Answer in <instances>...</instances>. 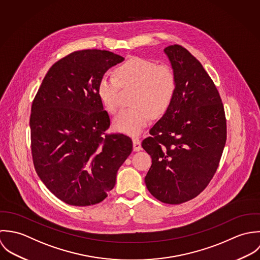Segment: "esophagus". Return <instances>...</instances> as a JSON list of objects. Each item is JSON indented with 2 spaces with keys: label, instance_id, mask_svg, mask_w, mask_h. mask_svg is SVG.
I'll list each match as a JSON object with an SVG mask.
<instances>
[{
  "label": "esophagus",
  "instance_id": "1",
  "mask_svg": "<svg viewBox=\"0 0 260 260\" xmlns=\"http://www.w3.org/2000/svg\"><path fill=\"white\" fill-rule=\"evenodd\" d=\"M133 144H134V151L139 152L142 150V145H141V140L139 138H134L133 139Z\"/></svg>",
  "mask_w": 260,
  "mask_h": 260
}]
</instances>
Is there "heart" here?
Returning <instances> with one entry per match:
<instances>
[{"mask_svg": "<svg viewBox=\"0 0 260 260\" xmlns=\"http://www.w3.org/2000/svg\"><path fill=\"white\" fill-rule=\"evenodd\" d=\"M177 75L167 64L134 57L115 69V75H104L99 83V95L110 113L119 107L120 88L134 89L133 107L121 110L113 120V128L128 136H138L152 117L159 118L172 106L177 93Z\"/></svg>", "mask_w": 260, "mask_h": 260, "instance_id": "heart-1", "label": "heart"}]
</instances>
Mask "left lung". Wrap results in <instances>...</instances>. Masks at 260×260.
Masks as SVG:
<instances>
[{
  "label": "left lung",
  "mask_w": 260,
  "mask_h": 260,
  "mask_svg": "<svg viewBox=\"0 0 260 260\" xmlns=\"http://www.w3.org/2000/svg\"><path fill=\"white\" fill-rule=\"evenodd\" d=\"M164 51L177 75V93L142 143L153 161L145 182L158 201L181 204L203 192L215 175L226 143V117L200 61L178 44Z\"/></svg>",
  "instance_id": "1"
}]
</instances>
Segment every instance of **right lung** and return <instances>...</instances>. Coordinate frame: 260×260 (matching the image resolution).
Returning <instances> with one entry per match:
<instances>
[{
  "label": "right lung",
  "instance_id": "obj_1",
  "mask_svg": "<svg viewBox=\"0 0 260 260\" xmlns=\"http://www.w3.org/2000/svg\"><path fill=\"white\" fill-rule=\"evenodd\" d=\"M123 59L98 49L70 53L53 64L32 103L34 168L66 204L104 201L133 151L129 137L105 133L110 119L98 91L104 73Z\"/></svg>",
  "mask_w": 260,
  "mask_h": 260
}]
</instances>
